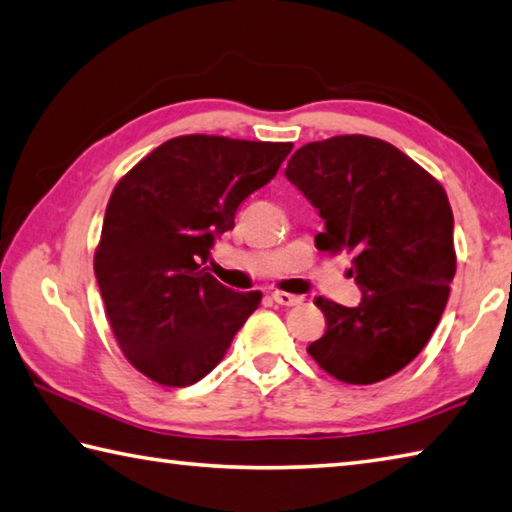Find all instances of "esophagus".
<instances>
[{
	"instance_id": "34e87169",
	"label": "esophagus",
	"mask_w": 512,
	"mask_h": 512,
	"mask_svg": "<svg viewBox=\"0 0 512 512\" xmlns=\"http://www.w3.org/2000/svg\"><path fill=\"white\" fill-rule=\"evenodd\" d=\"M272 298L283 307H294V305L303 303V296H294V294H285V292H274Z\"/></svg>"
}]
</instances>
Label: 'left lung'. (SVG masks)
I'll return each mask as SVG.
<instances>
[{
	"mask_svg": "<svg viewBox=\"0 0 512 512\" xmlns=\"http://www.w3.org/2000/svg\"><path fill=\"white\" fill-rule=\"evenodd\" d=\"M287 180L325 220L321 252L354 254L363 298H316L327 330L307 352L343 383L388 379L417 356L446 310L457 256L452 209L439 182L390 142L336 136L287 162Z\"/></svg>",
	"mask_w": 512,
	"mask_h": 512,
	"instance_id": "left-lung-1",
	"label": "left lung"
}]
</instances>
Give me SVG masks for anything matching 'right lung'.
I'll return each mask as SVG.
<instances>
[{"label":"right lung","mask_w":512,"mask_h":512,"mask_svg":"<svg viewBox=\"0 0 512 512\" xmlns=\"http://www.w3.org/2000/svg\"><path fill=\"white\" fill-rule=\"evenodd\" d=\"M292 142L171 138L109 198L95 278L129 363L167 388L200 381L223 361L263 294L234 292L207 272L236 209L276 176Z\"/></svg>","instance_id":"add662e5"}]
</instances>
